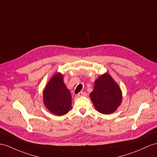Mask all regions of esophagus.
I'll return each mask as SVG.
<instances>
[{
    "label": "esophagus",
    "mask_w": 157,
    "mask_h": 157,
    "mask_svg": "<svg viewBox=\"0 0 157 157\" xmlns=\"http://www.w3.org/2000/svg\"><path fill=\"white\" fill-rule=\"evenodd\" d=\"M78 95L79 96V97H82V96H86L87 94L86 93V92L82 91V92H79V93L78 94Z\"/></svg>",
    "instance_id": "esophagus-1"
}]
</instances>
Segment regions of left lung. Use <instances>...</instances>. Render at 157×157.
Here are the masks:
<instances>
[{
  "label": "left lung",
  "instance_id": "1",
  "mask_svg": "<svg viewBox=\"0 0 157 157\" xmlns=\"http://www.w3.org/2000/svg\"><path fill=\"white\" fill-rule=\"evenodd\" d=\"M90 98L99 113L110 114L116 111L122 101V92L111 76L105 73L95 80Z\"/></svg>",
  "mask_w": 157,
  "mask_h": 157
}]
</instances>
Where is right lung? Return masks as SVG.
<instances>
[{"mask_svg":"<svg viewBox=\"0 0 157 157\" xmlns=\"http://www.w3.org/2000/svg\"><path fill=\"white\" fill-rule=\"evenodd\" d=\"M43 99L44 105L53 114L62 116L68 113L71 108V95L63 83L62 74H56L48 82Z\"/></svg>","mask_w":157,"mask_h":157,"instance_id":"1","label":"right lung"}]
</instances>
